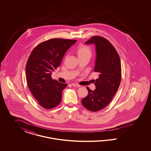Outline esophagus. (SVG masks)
<instances>
[{"label": "esophagus", "instance_id": "esophagus-1", "mask_svg": "<svg viewBox=\"0 0 151 151\" xmlns=\"http://www.w3.org/2000/svg\"><path fill=\"white\" fill-rule=\"evenodd\" d=\"M72 86H77V87L80 86L78 84H77V83H72Z\"/></svg>", "mask_w": 151, "mask_h": 151}]
</instances>
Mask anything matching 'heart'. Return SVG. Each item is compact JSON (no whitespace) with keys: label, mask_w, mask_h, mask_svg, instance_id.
<instances>
[{"label":"heart","mask_w":151,"mask_h":151,"mask_svg":"<svg viewBox=\"0 0 151 151\" xmlns=\"http://www.w3.org/2000/svg\"><path fill=\"white\" fill-rule=\"evenodd\" d=\"M76 53L79 59L81 58L91 57L92 51L89 47L84 45H80L76 48Z\"/></svg>","instance_id":"obj_1"}]
</instances>
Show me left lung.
<instances>
[{
    "instance_id": "left-lung-1",
    "label": "left lung",
    "mask_w": 151,
    "mask_h": 151,
    "mask_svg": "<svg viewBox=\"0 0 151 151\" xmlns=\"http://www.w3.org/2000/svg\"><path fill=\"white\" fill-rule=\"evenodd\" d=\"M86 44L94 43L96 60L94 71L99 73L94 83L96 89L87 87L88 94L81 100L82 105L91 111H98L107 106L116 92L121 81V64L114 47L107 39L93 36Z\"/></svg>"
}]
</instances>
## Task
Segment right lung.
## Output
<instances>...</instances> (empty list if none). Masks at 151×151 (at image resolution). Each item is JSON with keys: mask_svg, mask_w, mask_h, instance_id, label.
<instances>
[{"mask_svg": "<svg viewBox=\"0 0 151 151\" xmlns=\"http://www.w3.org/2000/svg\"><path fill=\"white\" fill-rule=\"evenodd\" d=\"M76 42L52 38L39 43L32 51L25 68L27 81L31 93L42 108L51 109L60 103L67 84L53 80L51 73L60 65L65 52Z\"/></svg>", "mask_w": 151, "mask_h": 151, "instance_id": "add662e5", "label": "right lung"}]
</instances>
